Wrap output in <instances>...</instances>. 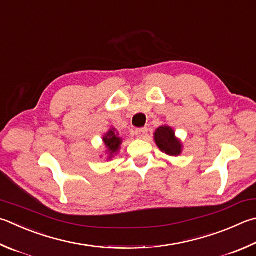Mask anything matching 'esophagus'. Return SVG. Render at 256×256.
I'll return each instance as SVG.
<instances>
[{
    "label": "esophagus",
    "mask_w": 256,
    "mask_h": 256,
    "mask_svg": "<svg viewBox=\"0 0 256 256\" xmlns=\"http://www.w3.org/2000/svg\"><path fill=\"white\" fill-rule=\"evenodd\" d=\"M136 136H138V138H146V136L148 134V128H136Z\"/></svg>",
    "instance_id": "34e87169"
}]
</instances>
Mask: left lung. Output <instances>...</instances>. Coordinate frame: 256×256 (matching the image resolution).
Masks as SVG:
<instances>
[{
    "label": "left lung",
    "instance_id": "left-lung-1",
    "mask_svg": "<svg viewBox=\"0 0 256 256\" xmlns=\"http://www.w3.org/2000/svg\"><path fill=\"white\" fill-rule=\"evenodd\" d=\"M154 141L162 152L169 156H179L181 153V143L176 138L174 130L169 126H160L154 133Z\"/></svg>",
    "mask_w": 256,
    "mask_h": 256
}]
</instances>
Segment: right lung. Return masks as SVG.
Listing matches in <instances>:
<instances>
[{"instance_id": "obj_1", "label": "right lung", "mask_w": 256, "mask_h": 256, "mask_svg": "<svg viewBox=\"0 0 256 256\" xmlns=\"http://www.w3.org/2000/svg\"><path fill=\"white\" fill-rule=\"evenodd\" d=\"M104 143L108 146L110 154H113L114 152L118 151L120 144L122 143V138H118V134L115 133V130L113 128L104 136Z\"/></svg>"}]
</instances>
